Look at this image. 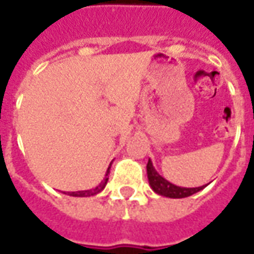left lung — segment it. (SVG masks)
Listing matches in <instances>:
<instances>
[{"label":"left lung","mask_w":254,"mask_h":254,"mask_svg":"<svg viewBox=\"0 0 254 254\" xmlns=\"http://www.w3.org/2000/svg\"><path fill=\"white\" fill-rule=\"evenodd\" d=\"M146 175H148V182H149L151 189L153 190L157 195L167 196V198H187V196H191V195L196 194L198 191H200V190H203L204 187H206V186H200V187L189 189V187H179V186L172 185L171 182L164 179V178L155 170V167L152 164L151 159L148 160V164H146Z\"/></svg>","instance_id":"obj_1"}]
</instances>
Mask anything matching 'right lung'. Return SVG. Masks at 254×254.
Segmentation results:
<instances>
[{"instance_id":"right-lung-1","label":"right lung","mask_w":254,"mask_h":254,"mask_svg":"<svg viewBox=\"0 0 254 254\" xmlns=\"http://www.w3.org/2000/svg\"><path fill=\"white\" fill-rule=\"evenodd\" d=\"M110 167H112V163H110L108 171H106V174H105V179H103L102 182L95 187V189L84 190V191H72V192H64V194L69 195V196H78V198H87V196H93V195L99 194V192L106 187V185H108V180H109L108 175L110 174Z\"/></svg>"}]
</instances>
